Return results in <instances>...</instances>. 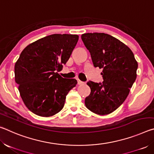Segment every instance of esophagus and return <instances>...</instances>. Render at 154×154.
Wrapping results in <instances>:
<instances>
[{
    "label": "esophagus",
    "instance_id": "34e87169",
    "mask_svg": "<svg viewBox=\"0 0 154 154\" xmlns=\"http://www.w3.org/2000/svg\"><path fill=\"white\" fill-rule=\"evenodd\" d=\"M77 83H78V85H82V84H83V83H84V82H82V81L79 79H77Z\"/></svg>",
    "mask_w": 154,
    "mask_h": 154
}]
</instances>
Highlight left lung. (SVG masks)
<instances>
[{
    "instance_id": "8db88e82",
    "label": "left lung",
    "mask_w": 154,
    "mask_h": 154,
    "mask_svg": "<svg viewBox=\"0 0 154 154\" xmlns=\"http://www.w3.org/2000/svg\"><path fill=\"white\" fill-rule=\"evenodd\" d=\"M94 66L103 69V83L88 82L90 94L85 105L93 113L107 115L116 110L128 96L137 78L138 63L128 47L105 33L82 35Z\"/></svg>"
}]
</instances>
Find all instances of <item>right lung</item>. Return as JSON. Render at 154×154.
Wrapping results in <instances>:
<instances>
[{"label": "right lung", "mask_w": 154, "mask_h": 154, "mask_svg": "<svg viewBox=\"0 0 154 154\" xmlns=\"http://www.w3.org/2000/svg\"><path fill=\"white\" fill-rule=\"evenodd\" d=\"M79 39L77 35L54 34L35 41L22 51L15 64V82L24 105L37 116L50 117L60 111L67 94L76 86L60 71Z\"/></svg>", "instance_id": "obj_1"}]
</instances>
